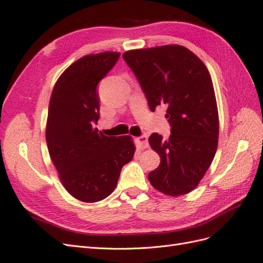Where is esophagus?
<instances>
[{"label": "esophagus", "mask_w": 263, "mask_h": 263, "mask_svg": "<svg viewBox=\"0 0 263 263\" xmlns=\"http://www.w3.org/2000/svg\"><path fill=\"white\" fill-rule=\"evenodd\" d=\"M136 144L138 149H146L149 147L148 144V137L147 136H140L136 138Z\"/></svg>", "instance_id": "obj_1"}]
</instances>
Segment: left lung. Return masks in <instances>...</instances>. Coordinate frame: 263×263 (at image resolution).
I'll list each match as a JSON object with an SVG mask.
<instances>
[{
	"mask_svg": "<svg viewBox=\"0 0 263 263\" xmlns=\"http://www.w3.org/2000/svg\"><path fill=\"white\" fill-rule=\"evenodd\" d=\"M150 110L165 106L171 125L169 139L154 133L150 147L160 165L149 182L165 195L190 193L203 179L216 154L219 119L212 78L203 61L180 45L134 49L123 53Z\"/></svg>",
	"mask_w": 263,
	"mask_h": 263,
	"instance_id": "8db88e82",
	"label": "left lung"
}]
</instances>
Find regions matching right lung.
<instances>
[{
  "instance_id": "1",
  "label": "right lung",
  "mask_w": 263,
  "mask_h": 263,
  "mask_svg": "<svg viewBox=\"0 0 263 263\" xmlns=\"http://www.w3.org/2000/svg\"><path fill=\"white\" fill-rule=\"evenodd\" d=\"M121 53L86 54L68 67L55 82L49 102L46 141L58 177L69 194L85 203L113 192L124 164L135 154L130 136H105L99 121L98 83Z\"/></svg>"
}]
</instances>
